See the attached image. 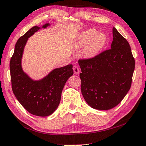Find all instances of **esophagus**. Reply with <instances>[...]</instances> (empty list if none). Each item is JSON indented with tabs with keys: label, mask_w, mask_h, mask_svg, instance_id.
<instances>
[{
	"label": "esophagus",
	"mask_w": 146,
	"mask_h": 146,
	"mask_svg": "<svg viewBox=\"0 0 146 146\" xmlns=\"http://www.w3.org/2000/svg\"><path fill=\"white\" fill-rule=\"evenodd\" d=\"M73 69L74 71V73H75V75H78V74L79 73V69H78L77 66H75H75H73Z\"/></svg>",
	"instance_id": "esophagus-1"
}]
</instances>
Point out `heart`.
<instances>
[{"label": "heart", "mask_w": 146, "mask_h": 146, "mask_svg": "<svg viewBox=\"0 0 146 146\" xmlns=\"http://www.w3.org/2000/svg\"><path fill=\"white\" fill-rule=\"evenodd\" d=\"M108 42L107 36L95 29H89L80 32L73 41L75 48H81L84 58L93 59L100 54Z\"/></svg>", "instance_id": "obj_1"}]
</instances>
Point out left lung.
Returning <instances> with one entry per match:
<instances>
[{"mask_svg":"<svg viewBox=\"0 0 146 146\" xmlns=\"http://www.w3.org/2000/svg\"><path fill=\"white\" fill-rule=\"evenodd\" d=\"M111 48L93 59L80 60L81 92L86 103L97 110H110L130 90L135 61L131 47L115 27Z\"/></svg>","mask_w":146,"mask_h":146,"instance_id":"obj_1","label":"left lung"}]
</instances>
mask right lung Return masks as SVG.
<instances>
[{
  "mask_svg": "<svg viewBox=\"0 0 146 146\" xmlns=\"http://www.w3.org/2000/svg\"><path fill=\"white\" fill-rule=\"evenodd\" d=\"M50 25L46 23L41 27H33L21 37L15 44L10 64L11 86L15 98L28 112L41 117L48 116L56 110L64 85L73 75L72 64L52 69L40 80L32 79L23 71L22 58L28 40L40 29Z\"/></svg>",
  "mask_w": 146,
  "mask_h": 146,
  "instance_id": "add662e5",
  "label": "right lung"
}]
</instances>
